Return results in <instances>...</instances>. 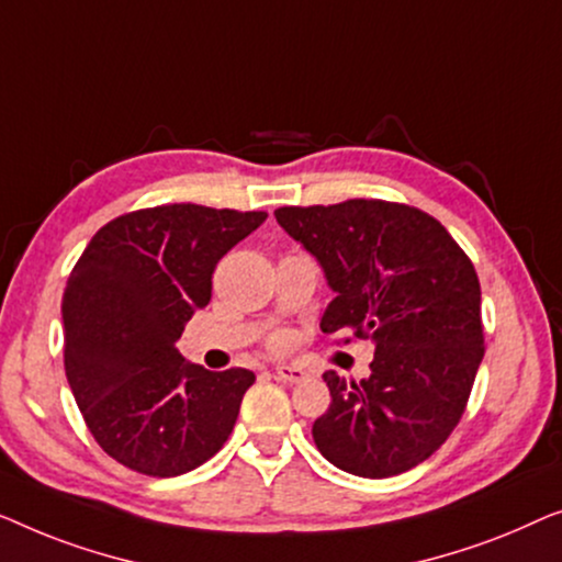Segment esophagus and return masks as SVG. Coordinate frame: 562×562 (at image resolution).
<instances>
[{
  "instance_id": "obj_1",
  "label": "esophagus",
  "mask_w": 562,
  "mask_h": 562,
  "mask_svg": "<svg viewBox=\"0 0 562 562\" xmlns=\"http://www.w3.org/2000/svg\"><path fill=\"white\" fill-rule=\"evenodd\" d=\"M274 376H278L280 382L297 384V382H303V379L307 376V371L300 369V367H290V363H282V367L274 369Z\"/></svg>"
}]
</instances>
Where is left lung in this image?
Returning <instances> with one entry per match:
<instances>
[{
	"label": "left lung",
	"mask_w": 562,
	"mask_h": 562,
	"mask_svg": "<svg viewBox=\"0 0 562 562\" xmlns=\"http://www.w3.org/2000/svg\"><path fill=\"white\" fill-rule=\"evenodd\" d=\"M274 218L318 259L336 292L323 334L374 341L367 379L323 374L330 405L313 423L315 446L353 476L415 469L461 420L484 359L471 259L440 221L405 203L282 205Z\"/></svg>",
	"instance_id": "obj_1"
}]
</instances>
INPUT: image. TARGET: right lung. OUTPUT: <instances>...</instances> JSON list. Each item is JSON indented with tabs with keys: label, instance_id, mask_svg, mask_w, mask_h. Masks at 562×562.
Returning a JSON list of instances; mask_svg holds the SVG:
<instances>
[{
	"label": "right lung",
	"instance_id": "1",
	"mask_svg": "<svg viewBox=\"0 0 562 562\" xmlns=\"http://www.w3.org/2000/svg\"><path fill=\"white\" fill-rule=\"evenodd\" d=\"M265 211L170 203L101 226L63 292V361L91 436L145 476H180L232 436L249 369L180 357L186 323L211 300L218 259Z\"/></svg>",
	"mask_w": 562,
	"mask_h": 562
}]
</instances>
